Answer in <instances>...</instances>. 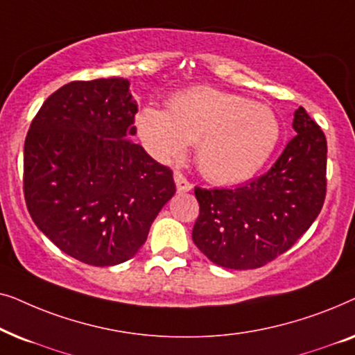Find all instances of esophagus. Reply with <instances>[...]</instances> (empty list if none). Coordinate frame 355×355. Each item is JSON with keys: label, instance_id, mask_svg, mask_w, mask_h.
Here are the masks:
<instances>
[{"label": "esophagus", "instance_id": "obj_1", "mask_svg": "<svg viewBox=\"0 0 355 355\" xmlns=\"http://www.w3.org/2000/svg\"><path fill=\"white\" fill-rule=\"evenodd\" d=\"M174 182H176V189L179 193L184 192H191L192 191V184L184 178V174H181L179 171L174 173Z\"/></svg>", "mask_w": 355, "mask_h": 355}]
</instances>
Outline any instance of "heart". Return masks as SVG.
Wrapping results in <instances>:
<instances>
[{
	"instance_id": "heart-1",
	"label": "heart",
	"mask_w": 355,
	"mask_h": 355,
	"mask_svg": "<svg viewBox=\"0 0 355 355\" xmlns=\"http://www.w3.org/2000/svg\"><path fill=\"white\" fill-rule=\"evenodd\" d=\"M139 137L158 162H176L197 144V164L208 181L236 186L263 168L279 140V121L268 106L211 87L169 100V111L145 105L135 118Z\"/></svg>"
}]
</instances>
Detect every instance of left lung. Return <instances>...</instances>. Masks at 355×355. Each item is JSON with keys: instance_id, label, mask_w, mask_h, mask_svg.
Listing matches in <instances>:
<instances>
[{"instance_id": "left-lung-1", "label": "left lung", "mask_w": 355, "mask_h": 355, "mask_svg": "<svg viewBox=\"0 0 355 355\" xmlns=\"http://www.w3.org/2000/svg\"><path fill=\"white\" fill-rule=\"evenodd\" d=\"M295 137L263 176L237 189H200L192 239L230 270L260 268L284 254L312 226L327 193V139L302 106Z\"/></svg>"}]
</instances>
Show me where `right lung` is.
<instances>
[{"mask_svg":"<svg viewBox=\"0 0 355 355\" xmlns=\"http://www.w3.org/2000/svg\"><path fill=\"white\" fill-rule=\"evenodd\" d=\"M123 77L77 80L48 96L24 144V196L33 223L72 259H132L176 192L173 171L139 144L137 101Z\"/></svg>","mask_w":355,"mask_h":355,"instance_id":"right-lung-1","label":"right lung"}]
</instances>
